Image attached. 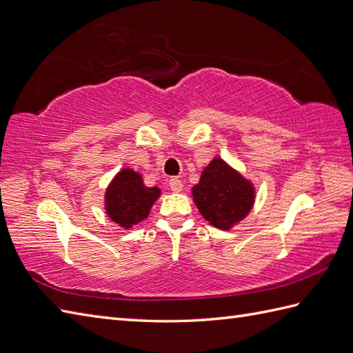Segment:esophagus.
<instances>
[{
	"mask_svg": "<svg viewBox=\"0 0 353 353\" xmlns=\"http://www.w3.org/2000/svg\"><path fill=\"white\" fill-rule=\"evenodd\" d=\"M170 188H171V191L180 192L183 190V182L179 177H171L170 179Z\"/></svg>",
	"mask_w": 353,
	"mask_h": 353,
	"instance_id": "esophagus-1",
	"label": "esophagus"
}]
</instances>
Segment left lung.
Instances as JSON below:
<instances>
[{"label":"left lung","instance_id":"obj_1","mask_svg":"<svg viewBox=\"0 0 353 353\" xmlns=\"http://www.w3.org/2000/svg\"><path fill=\"white\" fill-rule=\"evenodd\" d=\"M192 196L204 219L228 230L250 214L254 188L223 159L215 158L203 170L200 182L192 188Z\"/></svg>","mask_w":353,"mask_h":353}]
</instances>
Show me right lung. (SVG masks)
Masks as SVG:
<instances>
[{
    "mask_svg": "<svg viewBox=\"0 0 353 353\" xmlns=\"http://www.w3.org/2000/svg\"><path fill=\"white\" fill-rule=\"evenodd\" d=\"M161 190L147 188L143 177L134 170L125 168L114 177L105 194V209L108 216L123 228H132L149 216Z\"/></svg>",
    "mask_w": 353,
    "mask_h": 353,
    "instance_id": "1",
    "label": "right lung"
}]
</instances>
